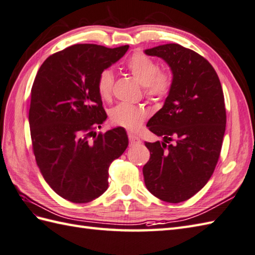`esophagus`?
Segmentation results:
<instances>
[{
    "mask_svg": "<svg viewBox=\"0 0 255 255\" xmlns=\"http://www.w3.org/2000/svg\"><path fill=\"white\" fill-rule=\"evenodd\" d=\"M128 139H129V143H131V145H138L142 143V140H140L136 135L133 134L132 132H128Z\"/></svg>",
    "mask_w": 255,
    "mask_h": 255,
    "instance_id": "esophagus-1",
    "label": "esophagus"
}]
</instances>
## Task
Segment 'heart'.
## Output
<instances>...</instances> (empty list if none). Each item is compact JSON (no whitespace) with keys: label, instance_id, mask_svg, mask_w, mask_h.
<instances>
[{"label":"heart","instance_id":"heart-1","mask_svg":"<svg viewBox=\"0 0 255 255\" xmlns=\"http://www.w3.org/2000/svg\"><path fill=\"white\" fill-rule=\"evenodd\" d=\"M128 70L136 80L144 85L146 94L150 97L161 98L166 96L171 88L172 76L169 72L158 71V64L154 60L143 53L133 54L127 63ZM113 77L112 72L105 70L100 73L97 81V88L100 97L109 99L112 92ZM147 116L146 110L140 106L129 104H119L110 111L111 121L117 126L127 128H136L140 126Z\"/></svg>","mask_w":255,"mask_h":255}]
</instances>
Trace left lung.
Instances as JSON below:
<instances>
[{"mask_svg":"<svg viewBox=\"0 0 255 255\" xmlns=\"http://www.w3.org/2000/svg\"><path fill=\"white\" fill-rule=\"evenodd\" d=\"M144 53L162 59L172 73L165 104L146 126L163 138L145 144L150 151L145 185L161 201L180 203L207 183L217 165L226 129L223 88L211 63L178 43Z\"/></svg>","mask_w":255,"mask_h":255,"instance_id":"8db88e82","label":"left lung"}]
</instances>
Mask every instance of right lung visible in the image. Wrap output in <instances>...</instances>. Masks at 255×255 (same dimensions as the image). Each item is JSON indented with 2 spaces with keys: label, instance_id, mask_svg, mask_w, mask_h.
Instances as JSON below:
<instances>
[{
  "label": "right lung",
  "instance_id": "obj_1",
  "mask_svg": "<svg viewBox=\"0 0 255 255\" xmlns=\"http://www.w3.org/2000/svg\"><path fill=\"white\" fill-rule=\"evenodd\" d=\"M128 50L74 44L50 55L33 82L28 117L33 154L50 188L70 202L88 203L104 194L110 163L128 145L121 127L94 134L107 119L98 77Z\"/></svg>",
  "mask_w": 255,
  "mask_h": 255
}]
</instances>
